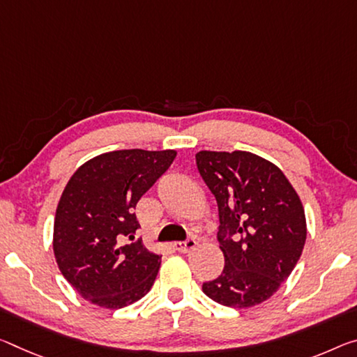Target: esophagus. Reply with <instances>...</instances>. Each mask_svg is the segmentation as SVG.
Listing matches in <instances>:
<instances>
[{"label":"esophagus","instance_id":"esophagus-1","mask_svg":"<svg viewBox=\"0 0 357 357\" xmlns=\"http://www.w3.org/2000/svg\"><path fill=\"white\" fill-rule=\"evenodd\" d=\"M195 246H197L195 238H189L185 241L174 243V250L179 251V252H190L192 250H195Z\"/></svg>","mask_w":357,"mask_h":357}]
</instances>
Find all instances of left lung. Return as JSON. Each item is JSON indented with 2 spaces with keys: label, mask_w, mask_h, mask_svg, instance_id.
<instances>
[{
  "label": "left lung",
  "mask_w": 357,
  "mask_h": 357,
  "mask_svg": "<svg viewBox=\"0 0 357 357\" xmlns=\"http://www.w3.org/2000/svg\"><path fill=\"white\" fill-rule=\"evenodd\" d=\"M197 167L219 209L225 265L203 292L225 307L250 308L289 278L307 240V219L284 173L252 152H197Z\"/></svg>",
  "instance_id": "obj_1"
}]
</instances>
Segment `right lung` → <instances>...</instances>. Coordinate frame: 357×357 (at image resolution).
Instances as JSON below:
<instances>
[{
    "mask_svg": "<svg viewBox=\"0 0 357 357\" xmlns=\"http://www.w3.org/2000/svg\"><path fill=\"white\" fill-rule=\"evenodd\" d=\"M174 157L173 149L105 152L68 181L55 211L54 254L61 275L90 303L123 308L154 284L162 256L135 241L133 209Z\"/></svg>",
    "mask_w": 357,
    "mask_h": 357,
    "instance_id": "obj_1",
    "label": "right lung"
}]
</instances>
